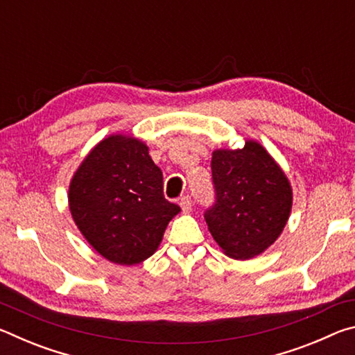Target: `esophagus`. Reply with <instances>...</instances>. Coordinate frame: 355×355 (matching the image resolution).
Here are the masks:
<instances>
[{"mask_svg": "<svg viewBox=\"0 0 355 355\" xmlns=\"http://www.w3.org/2000/svg\"><path fill=\"white\" fill-rule=\"evenodd\" d=\"M180 207H182L183 213H189L191 209H192V200H191V197H189V196L182 197V200H180Z\"/></svg>", "mask_w": 355, "mask_h": 355, "instance_id": "1", "label": "esophagus"}]
</instances>
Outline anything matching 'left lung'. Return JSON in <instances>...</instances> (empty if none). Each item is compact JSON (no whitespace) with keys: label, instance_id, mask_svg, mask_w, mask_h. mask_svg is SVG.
Here are the masks:
<instances>
[{"label":"left lung","instance_id":"1","mask_svg":"<svg viewBox=\"0 0 355 355\" xmlns=\"http://www.w3.org/2000/svg\"><path fill=\"white\" fill-rule=\"evenodd\" d=\"M216 200L205 211L214 241L235 260L266 250L290 218L293 191L284 171L255 141L211 158Z\"/></svg>","mask_w":355,"mask_h":355}]
</instances>
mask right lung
Segmentation results:
<instances>
[{
    "mask_svg": "<svg viewBox=\"0 0 355 355\" xmlns=\"http://www.w3.org/2000/svg\"><path fill=\"white\" fill-rule=\"evenodd\" d=\"M71 218L106 260L137 264L155 254L180 207L163 194V172L146 144L112 135L78 167L69 188Z\"/></svg>",
    "mask_w": 355,
    "mask_h": 355,
    "instance_id": "obj_1",
    "label": "right lung"
}]
</instances>
